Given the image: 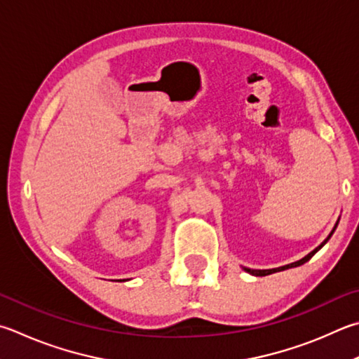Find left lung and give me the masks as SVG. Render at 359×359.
I'll return each mask as SVG.
<instances>
[{"label":"left lung","instance_id":"left-lung-1","mask_svg":"<svg viewBox=\"0 0 359 359\" xmlns=\"http://www.w3.org/2000/svg\"><path fill=\"white\" fill-rule=\"evenodd\" d=\"M339 223V221H337ZM337 223H336V226H334V229L331 231V233L330 236L323 240V242L318 245L314 251H311L308 256H304L303 259H299V260H297V262H292V264H289V265H284V266H278V269H270V270H252V269H246V266H243V270L246 271V273H250V275H252V276H266V275H271V273H276V271H283V270H287V269H293V266H299V265H303V264H306L308 262V260L314 256V254L318 251V250H322V248L325 246V243L328 242V240L331 238V236H333V232L336 231V227H337Z\"/></svg>","mask_w":359,"mask_h":359}]
</instances>
